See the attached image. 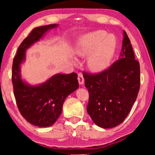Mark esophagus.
<instances>
[{
  "instance_id": "34e87169",
  "label": "esophagus",
  "mask_w": 155,
  "mask_h": 155,
  "mask_svg": "<svg viewBox=\"0 0 155 155\" xmlns=\"http://www.w3.org/2000/svg\"><path fill=\"white\" fill-rule=\"evenodd\" d=\"M78 82H79V84H80V85H83L84 83V78H83V75H82V74H81V73L78 74Z\"/></svg>"
}]
</instances>
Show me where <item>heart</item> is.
Listing matches in <instances>:
<instances>
[{
  "instance_id": "1",
  "label": "heart",
  "mask_w": 155,
  "mask_h": 155,
  "mask_svg": "<svg viewBox=\"0 0 155 155\" xmlns=\"http://www.w3.org/2000/svg\"><path fill=\"white\" fill-rule=\"evenodd\" d=\"M116 41L107 31L90 32L77 44L75 53L81 57L87 56V66L91 71L100 73L109 66L116 51Z\"/></svg>"
}]
</instances>
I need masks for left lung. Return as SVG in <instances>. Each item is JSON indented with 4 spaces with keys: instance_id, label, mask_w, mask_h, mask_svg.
I'll list each match as a JSON object with an SVG mask.
<instances>
[{
    "instance_id": "left-lung-1",
    "label": "left lung",
    "mask_w": 155,
    "mask_h": 155,
    "mask_svg": "<svg viewBox=\"0 0 155 155\" xmlns=\"http://www.w3.org/2000/svg\"><path fill=\"white\" fill-rule=\"evenodd\" d=\"M118 60L96 75L84 73L90 98L87 111L93 122L111 128L125 120L136 100L140 89V64L135 59L130 41L124 30Z\"/></svg>"
}]
</instances>
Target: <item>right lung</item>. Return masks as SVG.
I'll return each instance as SVG.
<instances>
[{"label":"right lung","mask_w":155,"mask_h":155,"mask_svg":"<svg viewBox=\"0 0 155 155\" xmlns=\"http://www.w3.org/2000/svg\"><path fill=\"white\" fill-rule=\"evenodd\" d=\"M58 26L48 25L34 29L19 46L12 63V82L19 111L27 121L40 128L54 124L62 113L65 99L79 87L75 73L55 74L45 82L34 85L22 78L21 65L25 61L27 50Z\"/></svg>","instance_id":"right-lung-1"}]
</instances>
